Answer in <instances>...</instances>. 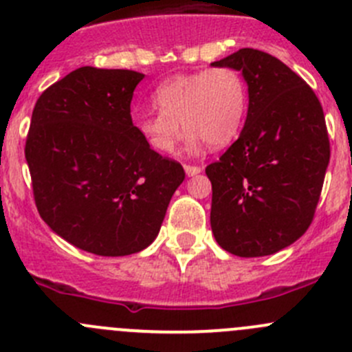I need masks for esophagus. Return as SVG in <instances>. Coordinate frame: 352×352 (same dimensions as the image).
I'll return each instance as SVG.
<instances>
[{
  "label": "esophagus",
  "instance_id": "1",
  "mask_svg": "<svg viewBox=\"0 0 352 352\" xmlns=\"http://www.w3.org/2000/svg\"><path fill=\"white\" fill-rule=\"evenodd\" d=\"M200 170H202V167H199V166H188V164H185V173L188 174V176H195V174H199Z\"/></svg>",
  "mask_w": 352,
  "mask_h": 352
}]
</instances>
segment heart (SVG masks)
Listing matches in <instances>:
<instances>
[{
	"mask_svg": "<svg viewBox=\"0 0 352 352\" xmlns=\"http://www.w3.org/2000/svg\"><path fill=\"white\" fill-rule=\"evenodd\" d=\"M152 98L159 112L138 117L136 131L159 153L176 148L183 136L182 123L190 131V145H230L242 129L249 103L245 81L228 67L173 76L157 86Z\"/></svg>",
	"mask_w": 352,
	"mask_h": 352,
	"instance_id": "1",
	"label": "heart"
}]
</instances>
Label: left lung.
I'll return each instance as SVG.
<instances>
[{
	"label": "left lung",
	"mask_w": 352,
	"mask_h": 352,
	"mask_svg": "<svg viewBox=\"0 0 352 352\" xmlns=\"http://www.w3.org/2000/svg\"><path fill=\"white\" fill-rule=\"evenodd\" d=\"M210 65L240 70L249 86L239 140L206 167L210 228L230 254L270 256L313 221L330 160L323 109L306 81L270 53L242 48Z\"/></svg>",
	"instance_id": "left-lung-1"
}]
</instances>
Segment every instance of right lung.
Returning a JSON list of instances; mask_svg holds the SVG:
<instances>
[{"mask_svg":"<svg viewBox=\"0 0 352 352\" xmlns=\"http://www.w3.org/2000/svg\"><path fill=\"white\" fill-rule=\"evenodd\" d=\"M145 74L81 67L36 102L25 142L36 207L50 228L96 256H129L159 235L185 179L153 152L131 119Z\"/></svg>","mask_w":352,"mask_h":352,"instance_id":"1","label":"right lung"}]
</instances>
